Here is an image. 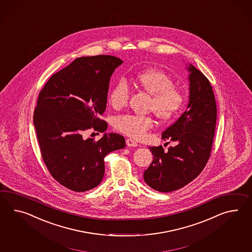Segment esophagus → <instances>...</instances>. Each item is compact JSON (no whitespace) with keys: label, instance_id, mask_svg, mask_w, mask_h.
Wrapping results in <instances>:
<instances>
[{"label":"esophagus","instance_id":"34e87169","mask_svg":"<svg viewBox=\"0 0 252 252\" xmlns=\"http://www.w3.org/2000/svg\"><path fill=\"white\" fill-rule=\"evenodd\" d=\"M126 145H127V147H129V148H135V147L138 146V144L134 139H132V138L126 139Z\"/></svg>","mask_w":252,"mask_h":252}]
</instances>
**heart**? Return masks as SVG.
<instances>
[{"mask_svg": "<svg viewBox=\"0 0 252 252\" xmlns=\"http://www.w3.org/2000/svg\"><path fill=\"white\" fill-rule=\"evenodd\" d=\"M136 86L151 95L148 109L153 111L160 120L166 121L176 117L184 105V95L174 87V81L165 71L159 68H148L136 73L134 76ZM129 98V87L121 79L112 87L108 103L114 109L125 107ZM117 129L134 138L145 137L148 130L154 126L153 118L149 116L125 115L115 121Z\"/></svg>", "mask_w": 252, "mask_h": 252, "instance_id": "b5f03b06", "label": "heart"}]
</instances>
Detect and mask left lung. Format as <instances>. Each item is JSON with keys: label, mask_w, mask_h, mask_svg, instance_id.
I'll use <instances>...</instances> for the list:
<instances>
[{"label": "left lung", "mask_w": 252, "mask_h": 252, "mask_svg": "<svg viewBox=\"0 0 252 252\" xmlns=\"http://www.w3.org/2000/svg\"><path fill=\"white\" fill-rule=\"evenodd\" d=\"M189 96L187 109L162 133L163 140L176 142L165 151L149 147L153 161L144 180L155 190L171 192L190 183L200 174L210 156L217 121L215 96L208 78L191 63L187 64Z\"/></svg>", "instance_id": "1"}]
</instances>
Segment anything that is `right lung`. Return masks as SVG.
I'll return each instance as SVG.
<instances>
[{"instance_id":"obj_1","label":"right lung","mask_w":252,"mask_h":252,"mask_svg":"<svg viewBox=\"0 0 252 252\" xmlns=\"http://www.w3.org/2000/svg\"><path fill=\"white\" fill-rule=\"evenodd\" d=\"M124 62L115 56L76 58L54 74L39 94L33 125L43 161L53 178L75 192L97 187L104 157L126 147L123 135L104 133L85 139L87 129L104 133L110 77Z\"/></svg>"}]
</instances>
